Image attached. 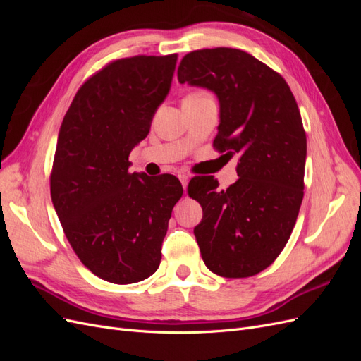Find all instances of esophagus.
<instances>
[{"label": "esophagus", "mask_w": 361, "mask_h": 361, "mask_svg": "<svg viewBox=\"0 0 361 361\" xmlns=\"http://www.w3.org/2000/svg\"><path fill=\"white\" fill-rule=\"evenodd\" d=\"M179 179H180V182H182L183 190H187V185H188V182H190L188 174H179Z\"/></svg>", "instance_id": "1"}]
</instances>
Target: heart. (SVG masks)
Listing matches in <instances>:
<instances>
[{
  "label": "heart",
  "mask_w": 361,
  "mask_h": 361,
  "mask_svg": "<svg viewBox=\"0 0 361 361\" xmlns=\"http://www.w3.org/2000/svg\"><path fill=\"white\" fill-rule=\"evenodd\" d=\"M188 96H207V93H204V92H202V90H195V92L190 93Z\"/></svg>",
  "instance_id": "obj_1"
}]
</instances>
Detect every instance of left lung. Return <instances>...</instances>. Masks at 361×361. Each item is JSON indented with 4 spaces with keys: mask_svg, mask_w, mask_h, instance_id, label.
<instances>
[{
    "mask_svg": "<svg viewBox=\"0 0 361 361\" xmlns=\"http://www.w3.org/2000/svg\"><path fill=\"white\" fill-rule=\"evenodd\" d=\"M178 80L218 96L214 149L239 154V179L227 190L212 176L188 185L203 209L194 227L203 262L221 277L256 276L285 248L302 202L307 138L297 101L279 72L235 48L187 54Z\"/></svg>",
    "mask_w": 361,
    "mask_h": 361,
    "instance_id": "1",
    "label": "left lung"
}]
</instances>
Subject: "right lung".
<instances>
[{"label": "right lung", "instance_id": "right-lung-1", "mask_svg": "<svg viewBox=\"0 0 361 361\" xmlns=\"http://www.w3.org/2000/svg\"><path fill=\"white\" fill-rule=\"evenodd\" d=\"M178 54L110 61L76 92L63 118L51 170V199L75 255L116 285L150 277L180 182L129 173V154L146 138L170 90Z\"/></svg>", "mask_w": 361, "mask_h": 361}]
</instances>
